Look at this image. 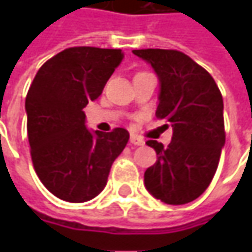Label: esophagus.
Listing matches in <instances>:
<instances>
[{"mask_svg":"<svg viewBox=\"0 0 252 252\" xmlns=\"http://www.w3.org/2000/svg\"><path fill=\"white\" fill-rule=\"evenodd\" d=\"M130 143L131 144H134V146H143V144H144V140L141 139L140 136H137V134H131Z\"/></svg>","mask_w":252,"mask_h":252,"instance_id":"esophagus-1","label":"esophagus"}]
</instances>
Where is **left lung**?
I'll list each match as a JSON object with an SVG mask.
<instances>
[{
  "label": "left lung",
  "instance_id": "obj_1",
  "mask_svg": "<svg viewBox=\"0 0 252 252\" xmlns=\"http://www.w3.org/2000/svg\"><path fill=\"white\" fill-rule=\"evenodd\" d=\"M133 54L157 74L156 116L172 127L167 149L158 141H147L157 161L144 172L146 189L167 205L189 203L212 182L224 147L221 94L213 77L187 54L164 49H141Z\"/></svg>",
  "mask_w": 252,
  "mask_h": 252
}]
</instances>
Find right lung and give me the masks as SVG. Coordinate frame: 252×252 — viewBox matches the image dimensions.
<instances>
[{"instance_id": "1", "label": "right lung", "mask_w": 252, "mask_h": 252, "mask_svg": "<svg viewBox=\"0 0 252 252\" xmlns=\"http://www.w3.org/2000/svg\"><path fill=\"white\" fill-rule=\"evenodd\" d=\"M125 54L119 49L70 47L39 68L25 111L39 179L54 196L81 203L98 196L129 131L90 130L84 108L99 98Z\"/></svg>"}]
</instances>
